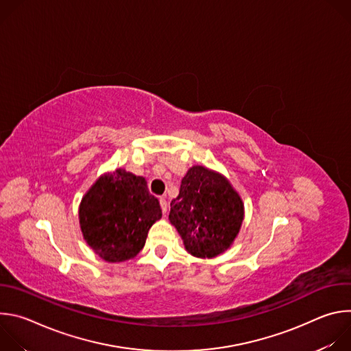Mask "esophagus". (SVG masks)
I'll use <instances>...</instances> for the list:
<instances>
[{
  "mask_svg": "<svg viewBox=\"0 0 351 351\" xmlns=\"http://www.w3.org/2000/svg\"><path fill=\"white\" fill-rule=\"evenodd\" d=\"M160 206H161L162 213H164V214H167V211H168V203H167L165 197H160Z\"/></svg>",
  "mask_w": 351,
  "mask_h": 351,
  "instance_id": "obj_1",
  "label": "esophagus"
}]
</instances>
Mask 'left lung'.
<instances>
[{
  "label": "left lung",
  "instance_id": "8db88e82",
  "mask_svg": "<svg viewBox=\"0 0 351 351\" xmlns=\"http://www.w3.org/2000/svg\"><path fill=\"white\" fill-rule=\"evenodd\" d=\"M243 218V202L229 180L199 165L190 168L182 179L169 213L186 250L198 258H214L226 252Z\"/></svg>",
  "mask_w": 351,
  "mask_h": 351
}]
</instances>
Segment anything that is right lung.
Returning a JSON list of instances; mask_svg holds the SVG:
<instances>
[{"mask_svg":"<svg viewBox=\"0 0 351 351\" xmlns=\"http://www.w3.org/2000/svg\"><path fill=\"white\" fill-rule=\"evenodd\" d=\"M161 217L158 198L149 194L145 179L122 168L99 176L79 207L84 240L108 263L136 257Z\"/></svg>","mask_w":351,"mask_h":351,"instance_id":"right-lung-1","label":"right lung"}]
</instances>
